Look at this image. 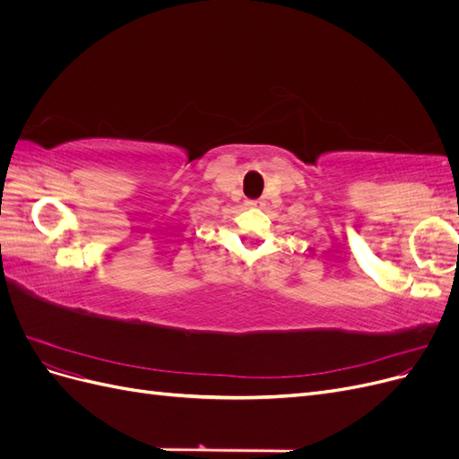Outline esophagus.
Here are the masks:
<instances>
[{
	"label": "esophagus",
	"mask_w": 459,
	"mask_h": 459,
	"mask_svg": "<svg viewBox=\"0 0 459 459\" xmlns=\"http://www.w3.org/2000/svg\"><path fill=\"white\" fill-rule=\"evenodd\" d=\"M247 204L251 206V208H262L264 201L262 199H251V201H247Z\"/></svg>",
	"instance_id": "esophagus-1"
}]
</instances>
